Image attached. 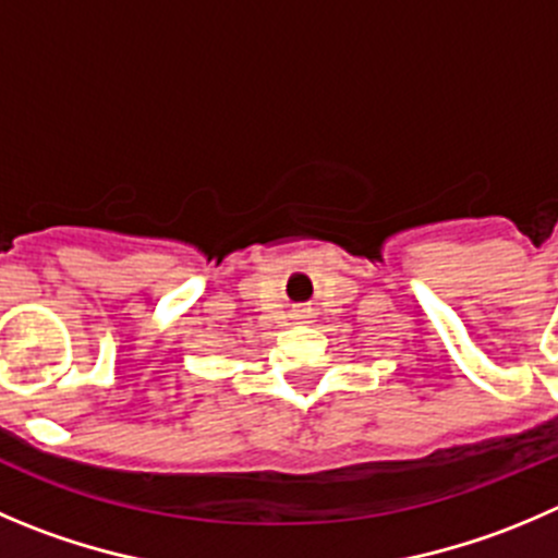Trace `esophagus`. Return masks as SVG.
Returning a JSON list of instances; mask_svg holds the SVG:
<instances>
[{"mask_svg":"<svg viewBox=\"0 0 558 558\" xmlns=\"http://www.w3.org/2000/svg\"><path fill=\"white\" fill-rule=\"evenodd\" d=\"M293 323H299V326H304V323L312 320V310H306V306H301V310H293Z\"/></svg>","mask_w":558,"mask_h":558,"instance_id":"1","label":"esophagus"}]
</instances>
